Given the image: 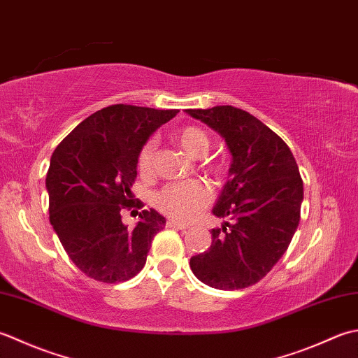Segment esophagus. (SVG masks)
Listing matches in <instances>:
<instances>
[{
  "instance_id": "34e87169",
  "label": "esophagus",
  "mask_w": 358,
  "mask_h": 358,
  "mask_svg": "<svg viewBox=\"0 0 358 358\" xmlns=\"http://www.w3.org/2000/svg\"><path fill=\"white\" fill-rule=\"evenodd\" d=\"M166 227H169V229H178V230H187V229H189V225L170 220V221H166Z\"/></svg>"
}]
</instances>
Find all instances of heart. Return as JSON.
<instances>
[{"instance_id":"heart-1","label":"heart","mask_w":358,"mask_h":358,"mask_svg":"<svg viewBox=\"0 0 358 358\" xmlns=\"http://www.w3.org/2000/svg\"><path fill=\"white\" fill-rule=\"evenodd\" d=\"M176 141L189 156L201 157L206 155L210 148V137L206 131L199 127L188 125L176 131ZM155 150L156 142L150 138L145 142L137 152V170L142 176H150L155 170ZM210 170L213 173H224L222 164H211ZM211 188L202 180H185L174 182L164 187L155 196V206L164 215L179 221H189L199 213V211L208 206L211 201Z\"/></svg>"}]
</instances>
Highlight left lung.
Segmentation results:
<instances>
[{
	"mask_svg": "<svg viewBox=\"0 0 358 358\" xmlns=\"http://www.w3.org/2000/svg\"><path fill=\"white\" fill-rule=\"evenodd\" d=\"M217 131L233 156L230 179L213 215L230 217L211 230V245L189 259L196 278L210 287L253 286L286 253L300 222L303 179L282 138L235 106L187 109Z\"/></svg>",
	"mask_w": 358,
	"mask_h": 358,
	"instance_id": "1",
	"label": "left lung"
}]
</instances>
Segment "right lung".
Wrapping results in <instances>:
<instances>
[{"label": "right lung", "mask_w": 358, "mask_h": 358, "mask_svg": "<svg viewBox=\"0 0 358 358\" xmlns=\"http://www.w3.org/2000/svg\"><path fill=\"white\" fill-rule=\"evenodd\" d=\"M178 113L106 106L78 123L52 152L46 174L49 221L71 261L90 278L114 284L143 268L165 217L134 199L136 159L148 137ZM123 209L141 217L134 229L121 222Z\"/></svg>", "instance_id": "add662e5"}]
</instances>
